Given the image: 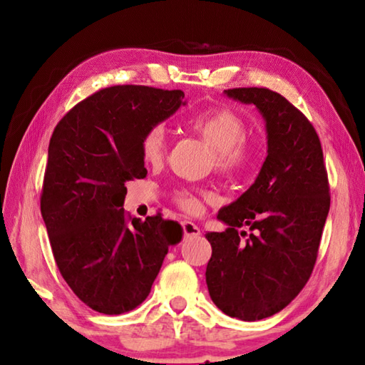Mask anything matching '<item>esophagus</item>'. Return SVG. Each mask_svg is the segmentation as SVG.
I'll list each match as a JSON object with an SVG mask.
<instances>
[{
    "mask_svg": "<svg viewBox=\"0 0 365 365\" xmlns=\"http://www.w3.org/2000/svg\"><path fill=\"white\" fill-rule=\"evenodd\" d=\"M182 229L185 237H197L200 235V229L191 221H182Z\"/></svg>",
    "mask_w": 365,
    "mask_h": 365,
    "instance_id": "34e87169",
    "label": "esophagus"
}]
</instances>
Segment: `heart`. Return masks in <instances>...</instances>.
Segmentation results:
<instances>
[{
    "mask_svg": "<svg viewBox=\"0 0 365 365\" xmlns=\"http://www.w3.org/2000/svg\"><path fill=\"white\" fill-rule=\"evenodd\" d=\"M188 127L215 152V166L222 174H240L252 163V147L246 141V123L230 108L197 113ZM141 157L145 165H160L168 152V135L163 125H152L141 138ZM202 196L190 190L175 192V204L187 213H200ZM205 197V195H204Z\"/></svg>",
    "mask_w": 365,
    "mask_h": 365,
    "instance_id": "heart-1",
    "label": "heart"
}]
</instances>
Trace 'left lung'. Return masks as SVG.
<instances>
[{
    "mask_svg": "<svg viewBox=\"0 0 365 365\" xmlns=\"http://www.w3.org/2000/svg\"><path fill=\"white\" fill-rule=\"evenodd\" d=\"M265 119L268 155L260 173L208 232L205 281L212 301L235 319L255 322L282 311L306 285L319 254L331 196L319 135L298 108L267 88L224 91ZM247 225V236L239 227Z\"/></svg>",
    "mask_w": 365,
    "mask_h": 365,
    "instance_id": "left-lung-1",
    "label": "left lung"
}]
</instances>
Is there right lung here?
<instances>
[{
	"instance_id": "right-lung-1",
	"label": "right lung",
	"mask_w": 365,
	"mask_h": 365,
	"mask_svg": "<svg viewBox=\"0 0 365 365\" xmlns=\"http://www.w3.org/2000/svg\"><path fill=\"white\" fill-rule=\"evenodd\" d=\"M182 91L111 86L76 103L54 128L41 210L61 276L106 315L133 311L150 293L180 224L123 210L125 183L144 178L141 138L183 103Z\"/></svg>"
}]
</instances>
